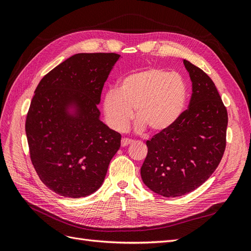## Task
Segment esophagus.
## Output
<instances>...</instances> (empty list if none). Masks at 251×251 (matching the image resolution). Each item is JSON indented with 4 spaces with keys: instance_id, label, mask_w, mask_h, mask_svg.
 <instances>
[{
    "instance_id": "obj_1",
    "label": "esophagus",
    "mask_w": 251,
    "mask_h": 251,
    "mask_svg": "<svg viewBox=\"0 0 251 251\" xmlns=\"http://www.w3.org/2000/svg\"><path fill=\"white\" fill-rule=\"evenodd\" d=\"M133 142L132 139H128V138H123L121 139V147H126L128 144H131Z\"/></svg>"
}]
</instances>
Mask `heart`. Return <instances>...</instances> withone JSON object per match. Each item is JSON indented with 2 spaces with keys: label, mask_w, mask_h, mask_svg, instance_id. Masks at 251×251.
<instances>
[{
  "label": "heart",
  "mask_w": 251,
  "mask_h": 251,
  "mask_svg": "<svg viewBox=\"0 0 251 251\" xmlns=\"http://www.w3.org/2000/svg\"><path fill=\"white\" fill-rule=\"evenodd\" d=\"M187 89L178 73L149 68L121 79L117 91L109 90L103 97V113L109 126L125 130L133 117L139 130L159 134L172 127L184 109Z\"/></svg>",
  "instance_id": "b5f03b06"
}]
</instances>
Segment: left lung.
Wrapping results in <instances>:
<instances>
[{"label": "left lung", "instance_id": "left-lung-1", "mask_svg": "<svg viewBox=\"0 0 251 251\" xmlns=\"http://www.w3.org/2000/svg\"><path fill=\"white\" fill-rule=\"evenodd\" d=\"M183 64L193 86L188 108L169 130L147 141L140 170L143 183L163 197L183 196L202 185L226 147L228 116L214 81L188 60Z\"/></svg>", "mask_w": 251, "mask_h": 251}]
</instances>
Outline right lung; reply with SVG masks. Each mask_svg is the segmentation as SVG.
Instances as JSON below:
<instances>
[{
  "instance_id": "obj_1",
  "label": "right lung",
  "mask_w": 251,
  "mask_h": 251,
  "mask_svg": "<svg viewBox=\"0 0 251 251\" xmlns=\"http://www.w3.org/2000/svg\"><path fill=\"white\" fill-rule=\"evenodd\" d=\"M116 53H78L37 85L26 117L30 159L54 193L80 198L102 184L121 135L100 119L101 91Z\"/></svg>"
}]
</instances>
